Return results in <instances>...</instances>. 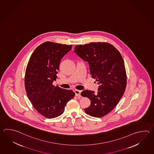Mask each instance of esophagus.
<instances>
[{
    "label": "esophagus",
    "instance_id": "34e87169",
    "mask_svg": "<svg viewBox=\"0 0 154 154\" xmlns=\"http://www.w3.org/2000/svg\"><path fill=\"white\" fill-rule=\"evenodd\" d=\"M75 96H77V97H81V91H79V90H75Z\"/></svg>",
    "mask_w": 154,
    "mask_h": 154
}]
</instances>
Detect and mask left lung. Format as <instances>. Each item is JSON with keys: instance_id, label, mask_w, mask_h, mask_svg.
I'll return each mask as SVG.
<instances>
[{"instance_id": "left-lung-1", "label": "left lung", "mask_w": 154, "mask_h": 154, "mask_svg": "<svg viewBox=\"0 0 154 154\" xmlns=\"http://www.w3.org/2000/svg\"><path fill=\"white\" fill-rule=\"evenodd\" d=\"M74 52L88 62L91 77L99 85L97 94L85 90L81 95L91 101L85 109L90 116L101 117L109 113L119 103L125 91L126 69L119 51L107 43L92 42L75 46Z\"/></svg>"}]
</instances>
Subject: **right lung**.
Segmentation results:
<instances>
[{"mask_svg":"<svg viewBox=\"0 0 154 154\" xmlns=\"http://www.w3.org/2000/svg\"><path fill=\"white\" fill-rule=\"evenodd\" d=\"M72 49V45L47 42L32 54L25 77L28 99L42 115L53 119L63 112L67 103L75 93L53 85L57 78L60 61Z\"/></svg>","mask_w":154,"mask_h":154,"instance_id":"1","label":"right lung"}]
</instances>
